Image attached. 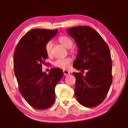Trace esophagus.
<instances>
[{"mask_svg":"<svg viewBox=\"0 0 128 128\" xmlns=\"http://www.w3.org/2000/svg\"><path fill=\"white\" fill-rule=\"evenodd\" d=\"M64 76H68V75L70 74V72L69 71L66 70H64Z\"/></svg>","mask_w":128,"mask_h":128,"instance_id":"34e87169","label":"esophagus"}]
</instances>
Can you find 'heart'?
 <instances>
[{
    "mask_svg": "<svg viewBox=\"0 0 128 128\" xmlns=\"http://www.w3.org/2000/svg\"><path fill=\"white\" fill-rule=\"evenodd\" d=\"M59 42L62 44L63 46L66 48H70L73 45L72 40L69 36H60L58 38ZM52 48H53V42L52 41H48L45 45V52L47 55L49 56H52ZM72 61V59L70 58H66L64 59H58L54 62V65L56 67L60 68V69H65L69 67L70 64Z\"/></svg>",
    "mask_w": 128,
    "mask_h": 128,
    "instance_id": "b5f03b06",
    "label": "heart"
}]
</instances>
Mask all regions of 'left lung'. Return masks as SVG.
<instances>
[{
	"mask_svg": "<svg viewBox=\"0 0 128 128\" xmlns=\"http://www.w3.org/2000/svg\"><path fill=\"white\" fill-rule=\"evenodd\" d=\"M67 31L78 48L73 66L82 72L88 70L85 75L73 73L76 78L75 96L82 106L95 107L104 101L112 82L109 47L102 36L88 26L71 27Z\"/></svg>",
	"mask_w": 128,
	"mask_h": 128,
	"instance_id": "1",
	"label": "left lung"
}]
</instances>
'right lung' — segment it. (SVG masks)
I'll return each mask as SVG.
<instances>
[{
  "instance_id": "add662e5",
  "label": "right lung",
  "mask_w": 128,
  "mask_h": 128,
  "mask_svg": "<svg viewBox=\"0 0 128 128\" xmlns=\"http://www.w3.org/2000/svg\"><path fill=\"white\" fill-rule=\"evenodd\" d=\"M58 30L32 29L19 41L14 54V72L19 92L35 109L45 110L55 102L56 86L64 72L57 68L48 74L42 71L48 55L45 45L55 36Z\"/></svg>"
}]
</instances>
